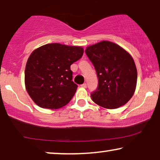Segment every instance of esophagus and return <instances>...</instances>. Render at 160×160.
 <instances>
[{
	"label": "esophagus",
	"instance_id": "esophagus-1",
	"mask_svg": "<svg viewBox=\"0 0 160 160\" xmlns=\"http://www.w3.org/2000/svg\"><path fill=\"white\" fill-rule=\"evenodd\" d=\"M81 86H82V88H87V84H83Z\"/></svg>",
	"mask_w": 160,
	"mask_h": 160
}]
</instances>
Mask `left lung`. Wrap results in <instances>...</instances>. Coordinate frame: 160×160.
<instances>
[{"label":"left lung","instance_id":"8db88e82","mask_svg":"<svg viewBox=\"0 0 160 160\" xmlns=\"http://www.w3.org/2000/svg\"><path fill=\"white\" fill-rule=\"evenodd\" d=\"M95 66L98 87L92 100L98 106L114 109L131 99L136 89L137 68L128 52L117 43L102 41L85 49Z\"/></svg>","mask_w":160,"mask_h":160}]
</instances>
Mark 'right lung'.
<instances>
[{"label": "right lung", "instance_id": "right-lung-1", "mask_svg": "<svg viewBox=\"0 0 160 160\" xmlns=\"http://www.w3.org/2000/svg\"><path fill=\"white\" fill-rule=\"evenodd\" d=\"M79 46L47 43L30 54L25 71V89L33 102L43 108L58 109L68 103L78 86L71 65L79 60Z\"/></svg>", "mask_w": 160, "mask_h": 160}]
</instances>
